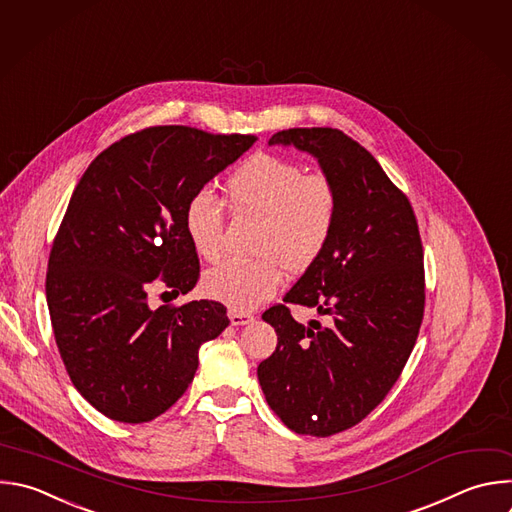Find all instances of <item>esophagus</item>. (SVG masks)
I'll use <instances>...</instances> for the list:
<instances>
[{
    "instance_id": "1",
    "label": "esophagus",
    "mask_w": 512,
    "mask_h": 512,
    "mask_svg": "<svg viewBox=\"0 0 512 512\" xmlns=\"http://www.w3.org/2000/svg\"><path fill=\"white\" fill-rule=\"evenodd\" d=\"M229 319H231L233 325H245V323L253 321V315H251V313H245V311L233 309V311H229Z\"/></svg>"
}]
</instances>
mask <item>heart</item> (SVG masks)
Returning a JSON list of instances; mask_svg holds the SVG:
<instances>
[{
	"instance_id": "b5f03b06",
	"label": "heart",
	"mask_w": 512,
	"mask_h": 512,
	"mask_svg": "<svg viewBox=\"0 0 512 512\" xmlns=\"http://www.w3.org/2000/svg\"><path fill=\"white\" fill-rule=\"evenodd\" d=\"M227 201L237 217L261 223L255 261H225L207 271L205 291L231 309H255L283 283L311 271L323 257L337 223L339 197L329 177L307 173L289 158L257 152L239 164L225 183ZM185 233L205 261L223 253L225 205L197 193L185 207Z\"/></svg>"
}]
</instances>
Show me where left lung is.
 Segmentation results:
<instances>
[{
	"instance_id": "1",
	"label": "left lung",
	"mask_w": 512,
	"mask_h": 512,
	"mask_svg": "<svg viewBox=\"0 0 512 512\" xmlns=\"http://www.w3.org/2000/svg\"><path fill=\"white\" fill-rule=\"evenodd\" d=\"M277 142L319 160L339 211L323 257L263 313L277 348L257 376L287 428L325 438L360 424L398 382L424 319V249L408 197L360 142L327 126L281 130ZM289 302L330 323L297 324Z\"/></svg>"
}]
</instances>
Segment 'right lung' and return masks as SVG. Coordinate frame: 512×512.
I'll return each mask as SVG.
<instances>
[{"instance_id":"obj_1","label":"right lung","mask_w":512,"mask_h":512,"mask_svg":"<svg viewBox=\"0 0 512 512\" xmlns=\"http://www.w3.org/2000/svg\"><path fill=\"white\" fill-rule=\"evenodd\" d=\"M255 140L150 126L102 150L76 185L52 243L46 297L66 372L104 416L142 424L166 412L193 382L201 344L229 325L219 301L150 309L148 291L154 281L173 295L197 285L185 207Z\"/></svg>"}]
</instances>
